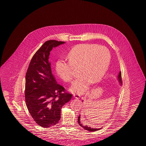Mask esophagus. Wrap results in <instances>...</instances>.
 <instances>
[{"mask_svg":"<svg viewBox=\"0 0 146 146\" xmlns=\"http://www.w3.org/2000/svg\"><path fill=\"white\" fill-rule=\"evenodd\" d=\"M73 97L75 98H76V99H79L80 98V96L79 95L74 94H73Z\"/></svg>","mask_w":146,"mask_h":146,"instance_id":"esophagus-1","label":"esophagus"}]
</instances>
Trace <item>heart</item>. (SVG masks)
<instances>
[{
  "label": "heart",
  "instance_id": "1",
  "mask_svg": "<svg viewBox=\"0 0 146 146\" xmlns=\"http://www.w3.org/2000/svg\"><path fill=\"white\" fill-rule=\"evenodd\" d=\"M68 62L59 59L56 64L58 75L65 82L73 78V67H79L80 76L73 82L72 92L82 94L89 86L102 79L111 60L110 51L106 47L97 44H80L71 49L67 54Z\"/></svg>",
  "mask_w": 146,
  "mask_h": 146
}]
</instances>
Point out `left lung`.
<instances>
[{"label": "left lung", "mask_w": 146, "mask_h": 146, "mask_svg": "<svg viewBox=\"0 0 146 146\" xmlns=\"http://www.w3.org/2000/svg\"><path fill=\"white\" fill-rule=\"evenodd\" d=\"M117 79L118 80L119 82V84L120 86L122 84V81H121V72H119V74L117 76ZM84 101H82L83 102ZM78 123L79 124L80 126L82 127L83 128H84V129L86 130H88V131L90 132H94V131H98V130H100V129H101V128H92L91 127H89L87 125H82V123H81L80 121V115H79L78 117Z\"/></svg>", "instance_id": "obj_1"}]
</instances>
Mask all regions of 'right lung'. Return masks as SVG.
I'll use <instances>...</instances> for the list:
<instances>
[{"label":"right lung","instance_id":"1","mask_svg":"<svg viewBox=\"0 0 146 146\" xmlns=\"http://www.w3.org/2000/svg\"><path fill=\"white\" fill-rule=\"evenodd\" d=\"M64 43L56 40L46 41L33 56L27 71V107L36 123L42 127H50L59 123L62 106L71 100L72 96L58 84L49 62L52 48Z\"/></svg>","mask_w":146,"mask_h":146}]
</instances>
